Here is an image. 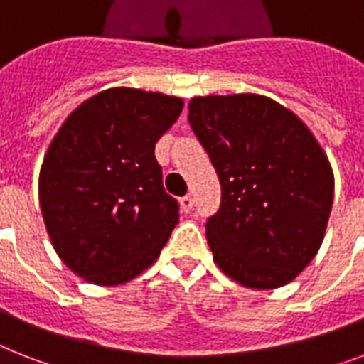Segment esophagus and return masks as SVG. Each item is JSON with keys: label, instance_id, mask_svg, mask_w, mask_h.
Returning <instances> with one entry per match:
<instances>
[{"label": "esophagus", "instance_id": "esophagus-1", "mask_svg": "<svg viewBox=\"0 0 364 364\" xmlns=\"http://www.w3.org/2000/svg\"><path fill=\"white\" fill-rule=\"evenodd\" d=\"M179 204H181L183 211H191L194 208V198L191 194H187V196H183V198L179 200Z\"/></svg>", "mask_w": 364, "mask_h": 364}]
</instances>
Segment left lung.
I'll return each instance as SVG.
<instances>
[{
	"label": "left lung",
	"instance_id": "obj_1",
	"mask_svg": "<svg viewBox=\"0 0 364 364\" xmlns=\"http://www.w3.org/2000/svg\"><path fill=\"white\" fill-rule=\"evenodd\" d=\"M188 122L221 181V208L205 223L217 266L243 287L293 282L321 247L333 208L321 145L259 94L193 98Z\"/></svg>",
	"mask_w": 364,
	"mask_h": 364
}]
</instances>
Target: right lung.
I'll return each instance as SVG.
<instances>
[{
	"mask_svg": "<svg viewBox=\"0 0 364 364\" xmlns=\"http://www.w3.org/2000/svg\"><path fill=\"white\" fill-rule=\"evenodd\" d=\"M183 100L109 88L82 102L54 136L39 204L56 253L77 276L121 285L153 264L179 221L154 145Z\"/></svg>",
	"mask_w": 364,
	"mask_h": 364,
	"instance_id": "1",
	"label": "right lung"
}]
</instances>
